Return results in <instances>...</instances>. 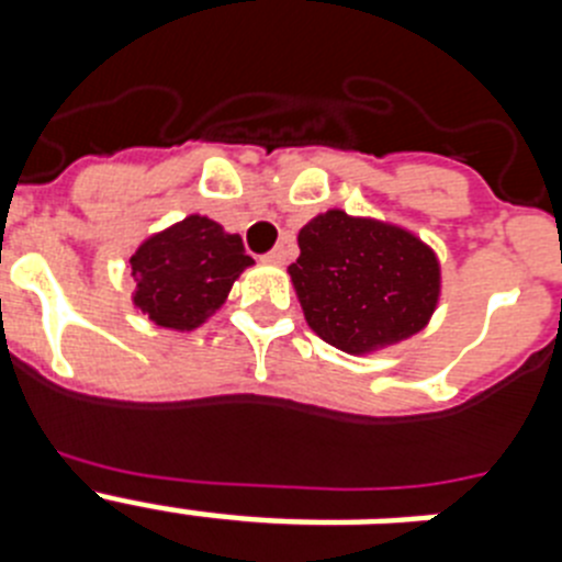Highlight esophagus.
Here are the masks:
<instances>
[{"mask_svg":"<svg viewBox=\"0 0 562 562\" xmlns=\"http://www.w3.org/2000/svg\"><path fill=\"white\" fill-rule=\"evenodd\" d=\"M265 261H267V265H284V261H286V250H284V247H276V250L267 252Z\"/></svg>","mask_w":562,"mask_h":562,"instance_id":"1","label":"esophagus"}]
</instances>
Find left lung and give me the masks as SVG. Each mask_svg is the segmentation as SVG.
Listing matches in <instances>:
<instances>
[{"label": "left lung", "instance_id": "1", "mask_svg": "<svg viewBox=\"0 0 562 562\" xmlns=\"http://www.w3.org/2000/svg\"><path fill=\"white\" fill-rule=\"evenodd\" d=\"M297 247L286 272L306 324L346 355L408 340L439 306V258L405 227L331 207L301 227Z\"/></svg>", "mask_w": 562, "mask_h": 562}]
</instances>
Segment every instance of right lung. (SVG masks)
Segmentation results:
<instances>
[{
    "label": "right lung",
    "instance_id": "1",
    "mask_svg": "<svg viewBox=\"0 0 562 562\" xmlns=\"http://www.w3.org/2000/svg\"><path fill=\"white\" fill-rule=\"evenodd\" d=\"M134 310L154 326L193 331L231 295L236 278L252 267L241 236L191 213L143 241L128 258Z\"/></svg>",
    "mask_w": 562,
    "mask_h": 562
}]
</instances>
